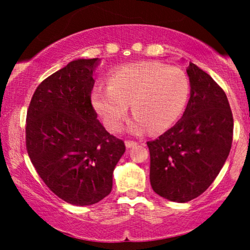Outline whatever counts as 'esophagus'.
Masks as SVG:
<instances>
[{
	"instance_id": "esophagus-1",
	"label": "esophagus",
	"mask_w": 250,
	"mask_h": 250,
	"mask_svg": "<svg viewBox=\"0 0 250 250\" xmlns=\"http://www.w3.org/2000/svg\"><path fill=\"white\" fill-rule=\"evenodd\" d=\"M125 145H126V146H127V148H132V146H134L138 145V142L131 141V140H127V141H125Z\"/></svg>"
}]
</instances>
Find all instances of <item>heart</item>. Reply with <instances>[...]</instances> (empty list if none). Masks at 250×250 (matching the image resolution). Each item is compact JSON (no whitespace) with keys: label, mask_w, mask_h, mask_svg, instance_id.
<instances>
[{"label":"heart","mask_w":250,"mask_h":250,"mask_svg":"<svg viewBox=\"0 0 250 250\" xmlns=\"http://www.w3.org/2000/svg\"><path fill=\"white\" fill-rule=\"evenodd\" d=\"M190 93L187 74L156 61L125 64L114 70L108 86L94 88V107L108 131L121 127L132 104L135 116L128 129L134 134L164 132L175 124Z\"/></svg>","instance_id":"b5f03b06"}]
</instances>
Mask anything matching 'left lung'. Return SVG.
Segmentation results:
<instances>
[{
  "label": "left lung",
  "mask_w": 250,
  "mask_h": 250,
  "mask_svg": "<svg viewBox=\"0 0 250 250\" xmlns=\"http://www.w3.org/2000/svg\"><path fill=\"white\" fill-rule=\"evenodd\" d=\"M190 99L182 118L148 141L150 183L160 197L187 203L206 191L231 150L233 116L227 94L207 73L190 62Z\"/></svg>",
  "instance_id": "1"
}]
</instances>
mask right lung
<instances>
[{"mask_svg":"<svg viewBox=\"0 0 250 250\" xmlns=\"http://www.w3.org/2000/svg\"><path fill=\"white\" fill-rule=\"evenodd\" d=\"M94 59L74 60L34 92L26 118V148L36 172L61 199L97 204L112 189V173L125 152L91 102Z\"/></svg>","mask_w":250,"mask_h":250,"instance_id":"add662e5","label":"right lung"}]
</instances>
